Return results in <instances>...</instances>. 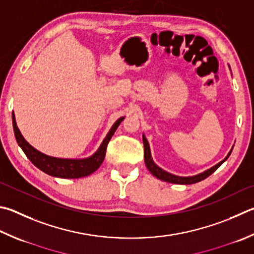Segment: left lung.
Here are the masks:
<instances>
[{
  "mask_svg": "<svg viewBox=\"0 0 254 254\" xmlns=\"http://www.w3.org/2000/svg\"><path fill=\"white\" fill-rule=\"evenodd\" d=\"M142 139H143V145H144V162H145L147 170H149V171L153 174L156 179H160V180H162V181L169 182V183H174V184H193V183L200 182V181H202V180L206 179L209 175L213 173L221 164L228 160V158L230 156V154H231V152L233 150V146H232V149L230 150L228 155L225 156V158L221 161V162L213 165V167L210 169L205 170V171H203V172L195 174V175H192V177H179V175H175V174L165 171V170L161 169L159 165H156L154 163V161H153V159H152V155H151L149 142H147L144 134H142Z\"/></svg>",
  "mask_w": 254,
  "mask_h": 254,
  "instance_id": "8db88e82",
  "label": "left lung"
}]
</instances>
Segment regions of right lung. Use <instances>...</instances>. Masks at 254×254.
Segmentation results:
<instances>
[{
    "mask_svg": "<svg viewBox=\"0 0 254 254\" xmlns=\"http://www.w3.org/2000/svg\"><path fill=\"white\" fill-rule=\"evenodd\" d=\"M124 120V117H121L114 122L112 127L110 128L107 136L104 137L103 142L95 153L92 154L89 158L84 159H63V158H55V156H50L42 153L35 147L32 146L29 142H27L24 136L22 135L21 131L18 130L15 121L14 112L12 113V122H13V128H14V134L16 142L18 143L21 149L24 152L32 163H33L36 168L40 169L41 171L47 173L51 177L55 178H62V179H79L83 177H87L96 171L102 164L105 152H107V146L109 144L110 140H111L114 132L117 131L118 127L120 126Z\"/></svg>",
    "mask_w": 254,
    "mask_h": 254,
    "instance_id": "add662e5",
    "label": "right lung"
}]
</instances>
